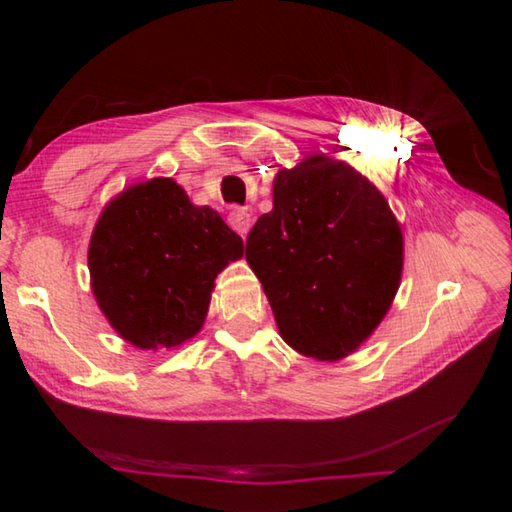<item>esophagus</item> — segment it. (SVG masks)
Masks as SVG:
<instances>
[{"label": "esophagus", "instance_id": "1", "mask_svg": "<svg viewBox=\"0 0 512 512\" xmlns=\"http://www.w3.org/2000/svg\"><path fill=\"white\" fill-rule=\"evenodd\" d=\"M228 224L232 226V230H237L239 235L245 239L247 237V232L252 230V224H254V220H252V215L247 213L245 209H232L230 211V215H228Z\"/></svg>", "mask_w": 512, "mask_h": 512}]
</instances>
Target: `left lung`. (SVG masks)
Returning <instances> with one entry per match:
<instances>
[{
  "label": "left lung",
  "instance_id": "left-lung-1",
  "mask_svg": "<svg viewBox=\"0 0 512 512\" xmlns=\"http://www.w3.org/2000/svg\"><path fill=\"white\" fill-rule=\"evenodd\" d=\"M277 331L303 356L346 359L374 335L404 271V235L359 170L312 156L277 170L273 209L245 247Z\"/></svg>",
  "mask_w": 512,
  "mask_h": 512
}]
</instances>
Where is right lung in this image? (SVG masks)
<instances>
[{
  "label": "right lung",
  "instance_id": "obj_1",
  "mask_svg": "<svg viewBox=\"0 0 512 512\" xmlns=\"http://www.w3.org/2000/svg\"><path fill=\"white\" fill-rule=\"evenodd\" d=\"M243 241L170 177L138 181L108 203L91 232V290L108 324L141 350L177 348L203 329L215 277Z\"/></svg>",
  "mask_w": 512,
  "mask_h": 512
}]
</instances>
